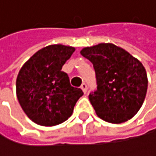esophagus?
<instances>
[{
    "instance_id": "obj_1",
    "label": "esophagus",
    "mask_w": 156,
    "mask_h": 156,
    "mask_svg": "<svg viewBox=\"0 0 156 156\" xmlns=\"http://www.w3.org/2000/svg\"><path fill=\"white\" fill-rule=\"evenodd\" d=\"M81 89L83 90V92H84L85 94L87 93V86L86 83H83V84L81 85Z\"/></svg>"
}]
</instances>
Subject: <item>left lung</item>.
<instances>
[{
    "instance_id": "left-lung-1",
    "label": "left lung",
    "mask_w": 156,
    "mask_h": 156,
    "mask_svg": "<svg viewBox=\"0 0 156 156\" xmlns=\"http://www.w3.org/2000/svg\"><path fill=\"white\" fill-rule=\"evenodd\" d=\"M80 53L95 69L98 87L88 98L97 115L113 124L131 119L142 107L147 91L142 63L111 43L84 48Z\"/></svg>"
}]
</instances>
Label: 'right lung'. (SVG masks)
Segmentation results:
<instances>
[{
	"mask_svg": "<svg viewBox=\"0 0 156 156\" xmlns=\"http://www.w3.org/2000/svg\"><path fill=\"white\" fill-rule=\"evenodd\" d=\"M75 48L49 45L37 51L20 69L17 98L25 114L36 124L52 126L66 121L83 91L70 85L62 66Z\"/></svg>",
	"mask_w": 156,
	"mask_h": 156,
	"instance_id": "right-lung-1",
	"label": "right lung"
}]
</instances>
